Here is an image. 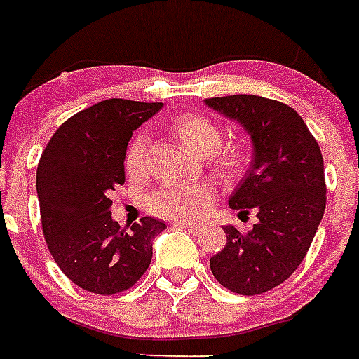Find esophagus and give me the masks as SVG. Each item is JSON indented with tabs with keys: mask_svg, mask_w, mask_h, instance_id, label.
<instances>
[{
	"mask_svg": "<svg viewBox=\"0 0 359 359\" xmlns=\"http://www.w3.org/2000/svg\"><path fill=\"white\" fill-rule=\"evenodd\" d=\"M174 226L189 229L191 233H200V231L203 229L202 224H194V222H187V220H174Z\"/></svg>",
	"mask_w": 359,
	"mask_h": 359,
	"instance_id": "1",
	"label": "esophagus"
}]
</instances>
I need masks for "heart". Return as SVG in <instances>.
I'll return each mask as SVG.
<instances>
[{
	"label": "heart",
	"instance_id": "obj_1",
	"mask_svg": "<svg viewBox=\"0 0 359 359\" xmlns=\"http://www.w3.org/2000/svg\"><path fill=\"white\" fill-rule=\"evenodd\" d=\"M170 131L182 144L196 156H209L208 165L219 176L235 177L245 170L248 150L243 144L219 146L222 133L203 114L183 113L170 122ZM124 168L130 176H140L146 168V139L133 137L124 156ZM215 187L209 183L194 185H168L159 189L148 200L156 215L176 220L200 219L215 202Z\"/></svg>",
	"mask_w": 359,
	"mask_h": 359
}]
</instances>
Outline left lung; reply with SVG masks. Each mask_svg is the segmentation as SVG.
<instances>
[{
	"label": "left lung",
	"instance_id": "8db88e82",
	"mask_svg": "<svg viewBox=\"0 0 359 359\" xmlns=\"http://www.w3.org/2000/svg\"><path fill=\"white\" fill-rule=\"evenodd\" d=\"M205 105L239 122L254 156L229 198L241 215L256 211L248 233L224 226L228 243L209 259L220 285L237 294H261L283 283L309 250L326 208L325 163L300 114L254 94L209 98Z\"/></svg>",
	"mask_w": 359,
	"mask_h": 359
}]
</instances>
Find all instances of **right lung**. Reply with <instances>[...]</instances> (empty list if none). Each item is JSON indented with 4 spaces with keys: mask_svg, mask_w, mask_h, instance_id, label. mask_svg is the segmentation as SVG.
<instances>
[{
    "mask_svg": "<svg viewBox=\"0 0 359 359\" xmlns=\"http://www.w3.org/2000/svg\"><path fill=\"white\" fill-rule=\"evenodd\" d=\"M163 103L111 98L79 111L53 133L36 168L46 245L77 287L116 294L139 282L151 241L166 228L144 217L126 231L111 217V191L124 185V156L133 131Z\"/></svg>",
    "mask_w": 359,
    "mask_h": 359,
    "instance_id": "right-lung-1",
    "label": "right lung"
}]
</instances>
